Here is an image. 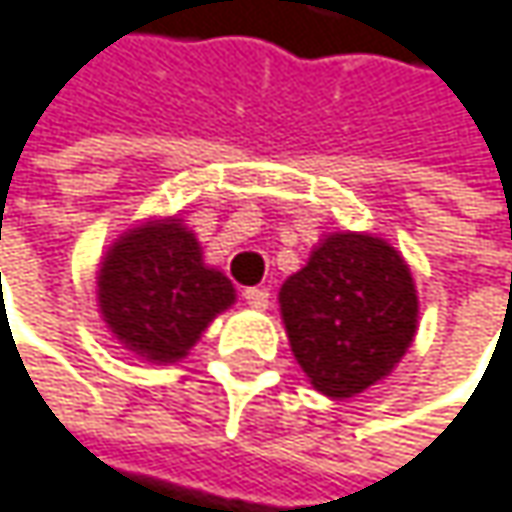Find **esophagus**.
<instances>
[{
  "label": "esophagus",
  "instance_id": "obj_1",
  "mask_svg": "<svg viewBox=\"0 0 512 512\" xmlns=\"http://www.w3.org/2000/svg\"><path fill=\"white\" fill-rule=\"evenodd\" d=\"M243 299H246L249 307H255V310H266L269 307V290L266 287H249L243 293Z\"/></svg>",
  "mask_w": 512,
  "mask_h": 512
}]
</instances>
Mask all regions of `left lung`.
Listing matches in <instances>:
<instances>
[{
    "instance_id": "8db88e82",
    "label": "left lung",
    "mask_w": 512,
    "mask_h": 512,
    "mask_svg": "<svg viewBox=\"0 0 512 512\" xmlns=\"http://www.w3.org/2000/svg\"><path fill=\"white\" fill-rule=\"evenodd\" d=\"M290 349L319 393L351 398L410 349L419 299L407 260L372 234H328L278 293Z\"/></svg>"
}]
</instances>
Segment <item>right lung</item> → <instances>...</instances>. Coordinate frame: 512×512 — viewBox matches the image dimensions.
<instances>
[{"instance_id": "1", "label": "right lung", "mask_w": 512, "mask_h": 512, "mask_svg": "<svg viewBox=\"0 0 512 512\" xmlns=\"http://www.w3.org/2000/svg\"><path fill=\"white\" fill-rule=\"evenodd\" d=\"M96 284L111 334L149 363L187 357L216 313L234 304L231 281L205 266L178 216L128 228L102 257Z\"/></svg>"}]
</instances>
